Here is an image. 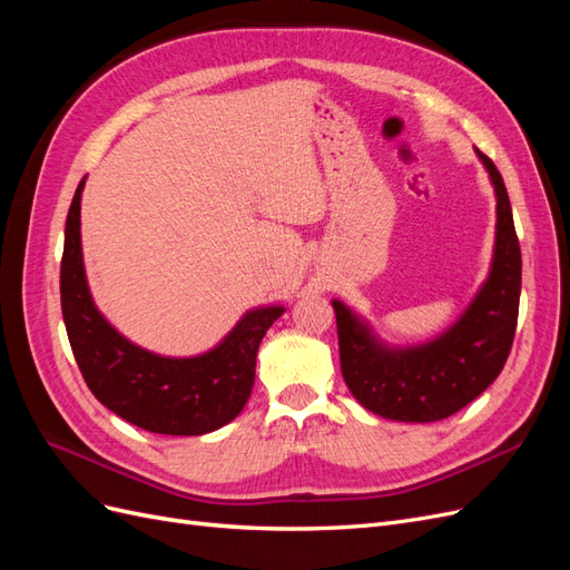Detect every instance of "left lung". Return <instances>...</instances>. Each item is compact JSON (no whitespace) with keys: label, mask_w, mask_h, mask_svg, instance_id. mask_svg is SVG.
Segmentation results:
<instances>
[{"label":"left lung","mask_w":570,"mask_h":570,"mask_svg":"<svg viewBox=\"0 0 570 570\" xmlns=\"http://www.w3.org/2000/svg\"><path fill=\"white\" fill-rule=\"evenodd\" d=\"M497 193V245L492 273L452 331L413 350L377 344L347 306L333 302L344 383L368 411L392 421L430 423L452 416L502 373L519 321L521 245L507 185L480 149Z\"/></svg>","instance_id":"8db88e82"}]
</instances>
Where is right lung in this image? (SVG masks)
I'll return each instance as SVG.
<instances>
[{
    "label": "right lung",
    "instance_id": "obj_1",
    "mask_svg": "<svg viewBox=\"0 0 570 570\" xmlns=\"http://www.w3.org/2000/svg\"><path fill=\"white\" fill-rule=\"evenodd\" d=\"M80 180L66 218L61 312L78 368L97 400L116 416L159 435H204L230 423L247 404L256 352L281 306L256 308L216 350L166 358L135 347L101 318L85 281L80 252Z\"/></svg>",
    "mask_w": 570,
    "mask_h": 570
}]
</instances>
